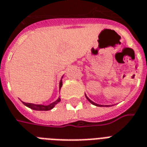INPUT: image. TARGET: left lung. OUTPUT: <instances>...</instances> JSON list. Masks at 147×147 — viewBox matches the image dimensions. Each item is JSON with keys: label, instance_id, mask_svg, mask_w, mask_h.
Instances as JSON below:
<instances>
[{"label": "left lung", "instance_id": "1", "mask_svg": "<svg viewBox=\"0 0 147 147\" xmlns=\"http://www.w3.org/2000/svg\"><path fill=\"white\" fill-rule=\"evenodd\" d=\"M86 98H87V99H88V100H89L90 102L92 103V105H96V106H98V107H103V106H104V105H97V104H95V103H94V102H93V101H92V100H90L89 98H88V97H87V96H86ZM105 107H107V106H106V105H105Z\"/></svg>", "mask_w": 147, "mask_h": 147}]
</instances>
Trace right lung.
<instances>
[{
	"label": "right lung",
	"mask_w": 147,
	"mask_h": 147,
	"mask_svg": "<svg viewBox=\"0 0 147 147\" xmlns=\"http://www.w3.org/2000/svg\"><path fill=\"white\" fill-rule=\"evenodd\" d=\"M62 85V80L60 81L59 83V88H61ZM60 101V98H59L55 102L52 103L50 105H33V104H31V103H26L24 102V101H22V102L24 103V105H25L26 107H30L31 109L33 110H36V111H49V110L53 109V107L55 106V105H56L57 103H59Z\"/></svg>",
	"instance_id": "add662e5"
}]
</instances>
